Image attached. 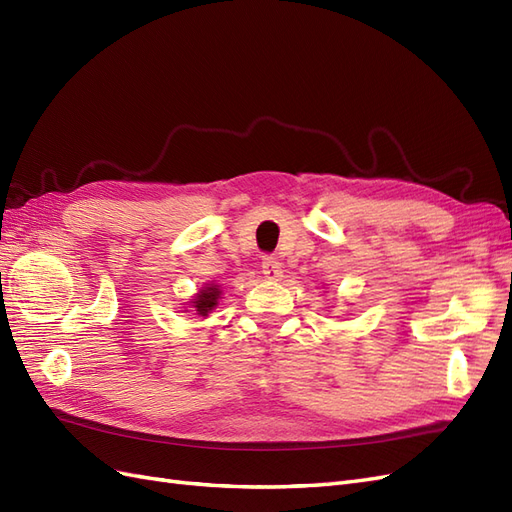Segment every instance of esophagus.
<instances>
[{
  "mask_svg": "<svg viewBox=\"0 0 512 512\" xmlns=\"http://www.w3.org/2000/svg\"><path fill=\"white\" fill-rule=\"evenodd\" d=\"M262 273H265L267 280L271 282H277L282 277V262H277V258L273 256H265L262 258Z\"/></svg>",
  "mask_w": 512,
  "mask_h": 512,
  "instance_id": "1",
  "label": "esophagus"
}]
</instances>
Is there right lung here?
<instances>
[{"instance_id":"right-lung-1","label":"right lung","mask_w":512,"mask_h":512,"mask_svg":"<svg viewBox=\"0 0 512 512\" xmlns=\"http://www.w3.org/2000/svg\"><path fill=\"white\" fill-rule=\"evenodd\" d=\"M218 299H220V288L218 286H209V288H205L203 292H200L192 303H194V309H196L200 316H207L211 309L218 305Z\"/></svg>"}]
</instances>
